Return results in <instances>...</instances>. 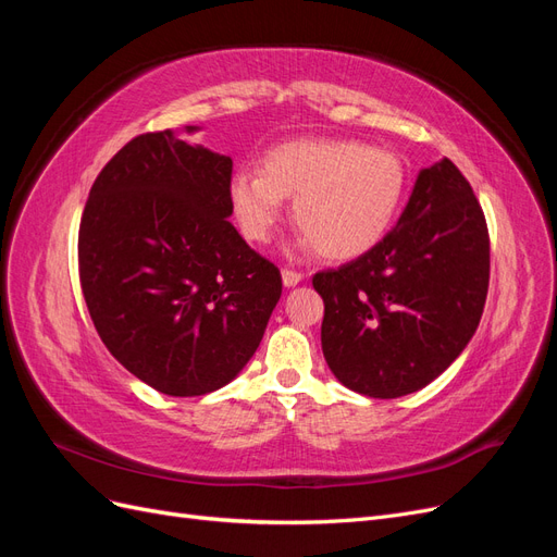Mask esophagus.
<instances>
[{
  "instance_id": "1",
  "label": "esophagus",
  "mask_w": 557,
  "mask_h": 557,
  "mask_svg": "<svg viewBox=\"0 0 557 557\" xmlns=\"http://www.w3.org/2000/svg\"><path fill=\"white\" fill-rule=\"evenodd\" d=\"M281 276H283L285 288H293V285H297L301 281V272H295V269H288V267H283Z\"/></svg>"
}]
</instances>
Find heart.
Listing matches in <instances>:
<instances>
[{
    "instance_id": "1",
    "label": "heart",
    "mask_w": 557,
    "mask_h": 557,
    "mask_svg": "<svg viewBox=\"0 0 557 557\" xmlns=\"http://www.w3.org/2000/svg\"><path fill=\"white\" fill-rule=\"evenodd\" d=\"M407 193V166L393 150L358 139H301L281 144L262 158L260 174L237 172L230 181L232 209L250 242L272 239L295 199L301 244L330 260L372 250L391 232Z\"/></svg>"
}]
</instances>
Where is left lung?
<instances>
[{"label": "left lung", "instance_id": "8db88e82", "mask_svg": "<svg viewBox=\"0 0 557 557\" xmlns=\"http://www.w3.org/2000/svg\"><path fill=\"white\" fill-rule=\"evenodd\" d=\"M491 281V237L448 158L416 178L397 225L358 260L313 276L325 301L323 356L367 397L425 387L474 336Z\"/></svg>", "mask_w": 557, "mask_h": 557}]
</instances>
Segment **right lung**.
I'll use <instances>...</instances> for the list:
<instances>
[{"instance_id":"1","label":"right lung","mask_w":557,"mask_h":557,"mask_svg":"<svg viewBox=\"0 0 557 557\" xmlns=\"http://www.w3.org/2000/svg\"><path fill=\"white\" fill-rule=\"evenodd\" d=\"M230 181L227 156L146 132L104 164L81 215L78 276L99 339L172 397L237 376L281 297L278 267L227 221Z\"/></svg>"}]
</instances>
